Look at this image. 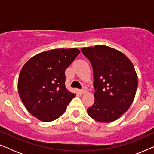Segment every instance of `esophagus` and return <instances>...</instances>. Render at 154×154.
Here are the masks:
<instances>
[{
	"label": "esophagus",
	"instance_id": "1",
	"mask_svg": "<svg viewBox=\"0 0 154 154\" xmlns=\"http://www.w3.org/2000/svg\"><path fill=\"white\" fill-rule=\"evenodd\" d=\"M86 91H87V89H86V88H83V89L80 90V92H81V94H84V93H85Z\"/></svg>",
	"mask_w": 154,
	"mask_h": 154
}]
</instances>
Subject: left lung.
<instances>
[{
    "label": "left lung",
    "instance_id": "left-lung-1",
    "mask_svg": "<svg viewBox=\"0 0 154 154\" xmlns=\"http://www.w3.org/2000/svg\"><path fill=\"white\" fill-rule=\"evenodd\" d=\"M81 52L93 69L94 102L87 109L92 119L111 123L125 113L138 85L134 66L123 53L106 45L83 48Z\"/></svg>",
    "mask_w": 154,
    "mask_h": 154
}]
</instances>
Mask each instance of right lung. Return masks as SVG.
<instances>
[{
	"label": "right lung",
	"instance_id": "right-lung-1",
	"mask_svg": "<svg viewBox=\"0 0 154 154\" xmlns=\"http://www.w3.org/2000/svg\"><path fill=\"white\" fill-rule=\"evenodd\" d=\"M80 50H50L31 57L20 71L19 94L26 109L40 121L58 119L75 94L65 87V71Z\"/></svg>",
	"mask_w": 154,
	"mask_h": 154
}]
</instances>
